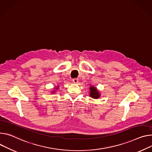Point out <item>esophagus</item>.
<instances>
[{"mask_svg":"<svg viewBox=\"0 0 152 152\" xmlns=\"http://www.w3.org/2000/svg\"><path fill=\"white\" fill-rule=\"evenodd\" d=\"M72 81H73V83H75V84H77V82H78V79H77V78H74V79H73Z\"/></svg>","mask_w":152,"mask_h":152,"instance_id":"esophagus-1","label":"esophagus"}]
</instances>
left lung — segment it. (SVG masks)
Returning <instances> with one entry per match:
<instances>
[{
	"label": "left lung",
	"instance_id": "obj_1",
	"mask_svg": "<svg viewBox=\"0 0 152 152\" xmlns=\"http://www.w3.org/2000/svg\"><path fill=\"white\" fill-rule=\"evenodd\" d=\"M90 96H91V98H94V99H98L100 95H99V91L97 90V89H96L94 87H91L90 88Z\"/></svg>",
	"mask_w": 152,
	"mask_h": 152
}]
</instances>
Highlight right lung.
I'll return each mask as SVG.
<instances>
[{"label": "right lung", "mask_w": 152, "mask_h": 152, "mask_svg": "<svg viewBox=\"0 0 152 152\" xmlns=\"http://www.w3.org/2000/svg\"><path fill=\"white\" fill-rule=\"evenodd\" d=\"M56 88V89H57V90H58V87H57V88Z\"/></svg>", "instance_id": "1"}]
</instances>
